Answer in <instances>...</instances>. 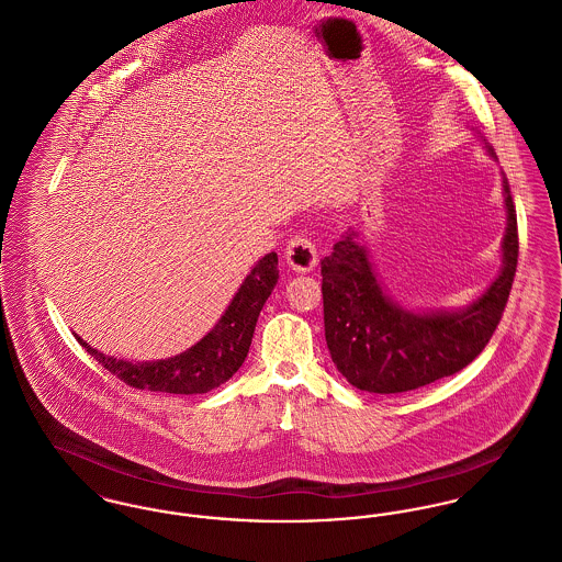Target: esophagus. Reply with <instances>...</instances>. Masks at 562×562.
Returning a JSON list of instances; mask_svg holds the SVG:
<instances>
[{"label":"esophagus","instance_id":"esophagus-1","mask_svg":"<svg viewBox=\"0 0 562 562\" xmlns=\"http://www.w3.org/2000/svg\"><path fill=\"white\" fill-rule=\"evenodd\" d=\"M284 260L286 265L297 271V273H307L316 267L318 255H316V246L305 237V235H295L286 250H284Z\"/></svg>","mask_w":562,"mask_h":562}]
</instances>
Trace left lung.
I'll use <instances>...</instances> for the list:
<instances>
[{
    "label": "left lung",
    "instance_id": "obj_1",
    "mask_svg": "<svg viewBox=\"0 0 562 562\" xmlns=\"http://www.w3.org/2000/svg\"><path fill=\"white\" fill-rule=\"evenodd\" d=\"M481 140L496 160L492 145L483 136ZM503 199L507 226L501 241V271L464 307L413 310L395 302L355 228H348L334 252L323 259L325 340L338 372L352 387L370 393L426 387L467 368L490 342L518 267V217L505 173Z\"/></svg>",
    "mask_w": 562,
    "mask_h": 562
}]
</instances>
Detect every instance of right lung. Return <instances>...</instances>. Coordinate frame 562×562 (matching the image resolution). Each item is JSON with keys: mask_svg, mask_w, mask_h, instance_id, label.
Segmentation results:
<instances>
[{"mask_svg": "<svg viewBox=\"0 0 562 562\" xmlns=\"http://www.w3.org/2000/svg\"><path fill=\"white\" fill-rule=\"evenodd\" d=\"M278 255L269 252L250 269L216 325L183 352L156 361H126L91 348L75 334L79 345L126 385L162 393H207L226 383L246 361L260 310L278 284Z\"/></svg>", "mask_w": 562, "mask_h": 562, "instance_id": "right-lung-1", "label": "right lung"}]
</instances>
